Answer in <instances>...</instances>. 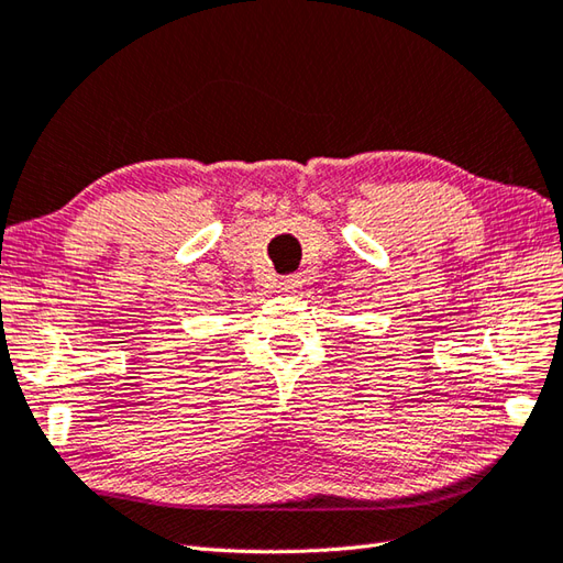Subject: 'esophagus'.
<instances>
[{"instance_id":"obj_1","label":"esophagus","mask_w":563,"mask_h":563,"mask_svg":"<svg viewBox=\"0 0 563 563\" xmlns=\"http://www.w3.org/2000/svg\"><path fill=\"white\" fill-rule=\"evenodd\" d=\"M298 286H301V277H298V274H289V277L279 279L282 291H291V289H298Z\"/></svg>"}]
</instances>
